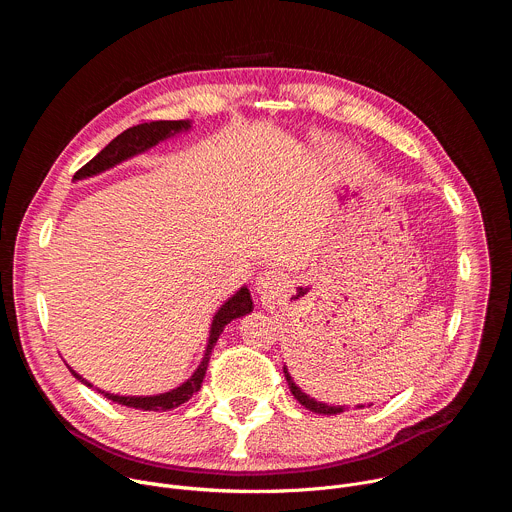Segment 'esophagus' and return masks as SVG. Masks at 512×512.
<instances>
[{"instance_id":"obj_1","label":"esophagus","mask_w":512,"mask_h":512,"mask_svg":"<svg viewBox=\"0 0 512 512\" xmlns=\"http://www.w3.org/2000/svg\"><path fill=\"white\" fill-rule=\"evenodd\" d=\"M281 289V277L275 271H265L257 277V294L261 300H271Z\"/></svg>"}]
</instances>
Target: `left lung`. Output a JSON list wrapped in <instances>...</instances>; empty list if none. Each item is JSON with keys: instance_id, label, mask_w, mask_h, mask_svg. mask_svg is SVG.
<instances>
[{"instance_id": "1", "label": "left lung", "mask_w": 512, "mask_h": 512, "mask_svg": "<svg viewBox=\"0 0 512 512\" xmlns=\"http://www.w3.org/2000/svg\"><path fill=\"white\" fill-rule=\"evenodd\" d=\"M283 375H285V381H287V385H289L291 395H294L306 409H310V411H314V413H322V415H334V413H340V411H342V407H332V405H326V403H320V401L308 397V395L294 383V379L289 377V373H287L285 367H283ZM360 407H362V405H360Z\"/></svg>"}]
</instances>
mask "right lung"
Instances as JSON below:
<instances>
[{"label":"right lung","instance_id":"obj_1","mask_svg":"<svg viewBox=\"0 0 512 512\" xmlns=\"http://www.w3.org/2000/svg\"><path fill=\"white\" fill-rule=\"evenodd\" d=\"M190 123L188 121H143L139 125H133L129 129H125L123 133H119L107 148H103L91 162H87L77 174H75V180H81V178H87V176H95L103 170H109L113 168L115 164L135 156V154H141L145 150H150L152 145H156L158 141L182 131V129H188ZM253 310V300H251V294L247 287H241L237 294L216 312L214 320H212V328H210V338H208V346H206V352H204V358L202 362L198 364V369L194 371V375L184 383L180 385L178 389L174 391H168V393H162V395H154V397H119V395H111V393H105L107 399L119 403V405H127V407H133V409H143V411H168V409H174L182 403H186L194 393H198L200 385H202V379L206 375V369H208V360H210V352L218 340V336H221V332L225 330V326L235 320V318H241L245 314H249ZM70 373L75 375L81 383H85L87 387H93L91 383H87L81 375H77L75 371L70 369Z\"/></svg>","mask_w":512,"mask_h":512}]
</instances>
